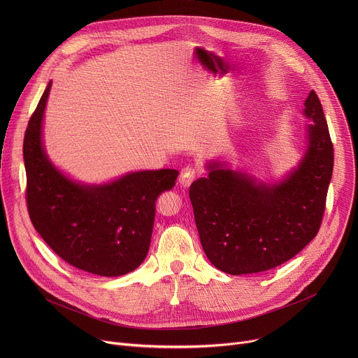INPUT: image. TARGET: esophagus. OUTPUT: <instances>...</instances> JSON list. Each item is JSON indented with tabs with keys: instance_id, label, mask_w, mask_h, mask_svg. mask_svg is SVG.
<instances>
[{
	"instance_id": "esophagus-1",
	"label": "esophagus",
	"mask_w": 358,
	"mask_h": 358,
	"mask_svg": "<svg viewBox=\"0 0 358 358\" xmlns=\"http://www.w3.org/2000/svg\"><path fill=\"white\" fill-rule=\"evenodd\" d=\"M196 176H198V170L192 166H187L181 170L178 181L182 187H189V184L196 178Z\"/></svg>"
}]
</instances>
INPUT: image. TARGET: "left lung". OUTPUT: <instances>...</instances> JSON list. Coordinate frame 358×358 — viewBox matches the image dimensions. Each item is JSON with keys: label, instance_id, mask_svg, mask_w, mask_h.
<instances>
[{"label": "left lung", "instance_id": "left-lung-1", "mask_svg": "<svg viewBox=\"0 0 358 358\" xmlns=\"http://www.w3.org/2000/svg\"><path fill=\"white\" fill-rule=\"evenodd\" d=\"M308 151L299 167L275 185L210 166L189 187L201 245L210 262L229 275L258 273L292 259L319 232L333 173L334 150L320 100L304 101Z\"/></svg>", "mask_w": 358, "mask_h": 358}]
</instances>
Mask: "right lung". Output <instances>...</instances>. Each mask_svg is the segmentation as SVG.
Masks as SVG:
<instances>
[{
	"mask_svg": "<svg viewBox=\"0 0 358 358\" xmlns=\"http://www.w3.org/2000/svg\"><path fill=\"white\" fill-rule=\"evenodd\" d=\"M50 83L24 136L27 207L42 239L71 266L122 276L147 257L157 196L176 184L177 170L130 173L110 184L80 185L48 160L41 126Z\"/></svg>",
	"mask_w": 358,
	"mask_h": 358,
	"instance_id": "right-lung-1",
	"label": "right lung"
}]
</instances>
